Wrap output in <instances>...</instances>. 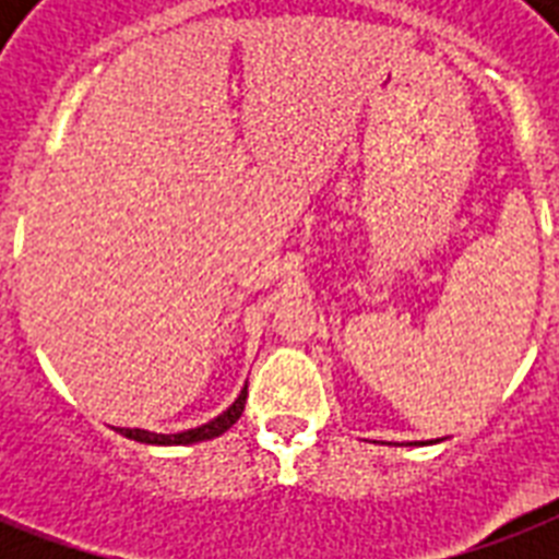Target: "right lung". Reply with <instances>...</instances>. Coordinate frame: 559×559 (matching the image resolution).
Returning a JSON list of instances; mask_svg holds the SVG:
<instances>
[{
    "instance_id": "1",
    "label": "right lung",
    "mask_w": 559,
    "mask_h": 559,
    "mask_svg": "<svg viewBox=\"0 0 559 559\" xmlns=\"http://www.w3.org/2000/svg\"><path fill=\"white\" fill-rule=\"evenodd\" d=\"M246 406V385L240 389L237 400L226 412H219L214 420L202 426H193V429H186V432H174V435H162V432H151V429H130V426H112L118 435H124L130 441L139 443H151V447H188V443H200V441H211V438H219L223 432H228L231 426L237 424V417L243 415Z\"/></svg>"
}]
</instances>
